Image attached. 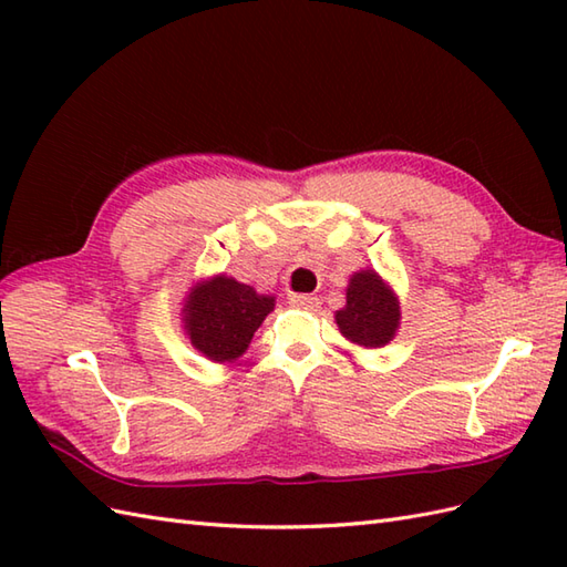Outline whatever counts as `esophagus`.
Masks as SVG:
<instances>
[{"label":"esophagus","mask_w":567,"mask_h":567,"mask_svg":"<svg viewBox=\"0 0 567 567\" xmlns=\"http://www.w3.org/2000/svg\"><path fill=\"white\" fill-rule=\"evenodd\" d=\"M290 305H292V307H297V309H309V311H315V309L319 307V299H317V297H311V295H292V297H290Z\"/></svg>","instance_id":"obj_1"}]
</instances>
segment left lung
I'll return each instance as SVG.
<instances>
[{"label": "left lung", "instance_id": "1", "mask_svg": "<svg viewBox=\"0 0 567 567\" xmlns=\"http://www.w3.org/2000/svg\"><path fill=\"white\" fill-rule=\"evenodd\" d=\"M341 333L358 346L380 348L392 341L400 327V302L372 270H360L351 277L346 292V307L336 315Z\"/></svg>", "mask_w": 567, "mask_h": 567}]
</instances>
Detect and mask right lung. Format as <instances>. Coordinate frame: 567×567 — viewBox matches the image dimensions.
Wrapping results in <instances>:
<instances>
[{"instance_id": "right-lung-1", "label": "right lung", "mask_w": 567, "mask_h": 567, "mask_svg": "<svg viewBox=\"0 0 567 567\" xmlns=\"http://www.w3.org/2000/svg\"><path fill=\"white\" fill-rule=\"evenodd\" d=\"M272 307V297L258 295L250 285L221 275L199 285L187 297L185 329L197 351L224 363L246 351Z\"/></svg>"}]
</instances>
